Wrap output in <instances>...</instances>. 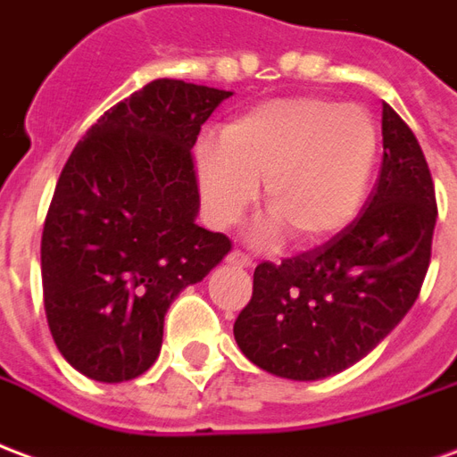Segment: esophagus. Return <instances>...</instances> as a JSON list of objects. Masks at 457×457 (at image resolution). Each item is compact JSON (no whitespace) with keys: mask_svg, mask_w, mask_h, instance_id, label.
<instances>
[{"mask_svg":"<svg viewBox=\"0 0 457 457\" xmlns=\"http://www.w3.org/2000/svg\"><path fill=\"white\" fill-rule=\"evenodd\" d=\"M226 261L231 262V265H238V268H248L251 265V255H245L243 251H231L228 253V258Z\"/></svg>","mask_w":457,"mask_h":457,"instance_id":"1","label":"esophagus"}]
</instances>
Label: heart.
I'll return each instance as SVG.
<instances>
[{
  "label": "heart",
  "instance_id": "1",
  "mask_svg": "<svg viewBox=\"0 0 457 457\" xmlns=\"http://www.w3.org/2000/svg\"><path fill=\"white\" fill-rule=\"evenodd\" d=\"M378 129L365 109L328 99H278L226 123L221 145L196 153V179L216 228L238 224L265 182L272 219L258 241L287 228L316 243L351 224L378 162Z\"/></svg>",
  "mask_w": 457,
  "mask_h": 457
}]
</instances>
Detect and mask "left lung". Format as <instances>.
I'll return each mask as SVG.
<instances>
[{
  "mask_svg": "<svg viewBox=\"0 0 457 457\" xmlns=\"http://www.w3.org/2000/svg\"><path fill=\"white\" fill-rule=\"evenodd\" d=\"M382 148L375 187L351 224L253 272L233 336L258 368L287 379L336 375L365 358L419 297L438 206L424 151L389 104Z\"/></svg>",
  "mask_w": 457,
  "mask_h": 457,
  "instance_id": "left-lung-1",
  "label": "left lung"
}]
</instances>
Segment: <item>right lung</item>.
Wrapping results in <instances>:
<instances>
[{
  "instance_id": "right-lung-1",
  "label": "right lung",
  "mask_w": 457,
  "mask_h": 457,
  "mask_svg": "<svg viewBox=\"0 0 457 457\" xmlns=\"http://www.w3.org/2000/svg\"><path fill=\"white\" fill-rule=\"evenodd\" d=\"M226 96L155 79L104 112L60 172L43 224V306L62 358L96 382L151 368L170 302L231 251L228 236L195 224L192 155Z\"/></svg>"
}]
</instances>
